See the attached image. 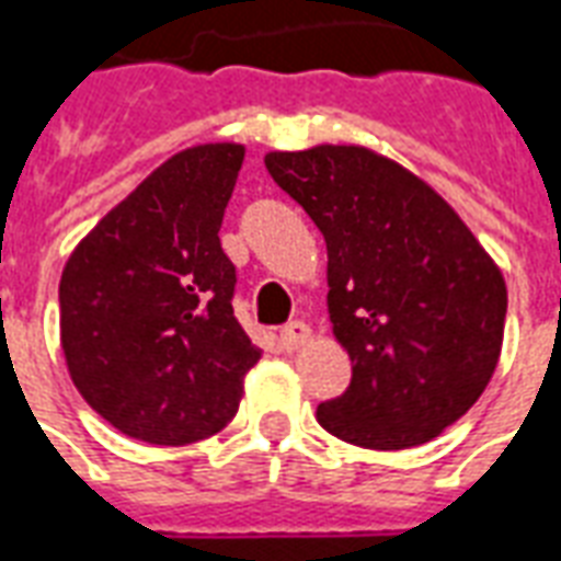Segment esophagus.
<instances>
[{
  "label": "esophagus",
  "mask_w": 561,
  "mask_h": 561,
  "mask_svg": "<svg viewBox=\"0 0 561 561\" xmlns=\"http://www.w3.org/2000/svg\"><path fill=\"white\" fill-rule=\"evenodd\" d=\"M279 339L285 351H300V347L312 342V330H309V323L291 321L288 327H282Z\"/></svg>",
  "instance_id": "1"
}]
</instances>
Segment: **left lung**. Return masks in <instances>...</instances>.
Listing matches in <instances>:
<instances>
[{
    "label": "left lung",
    "mask_w": 561,
    "mask_h": 561,
    "mask_svg": "<svg viewBox=\"0 0 561 561\" xmlns=\"http://www.w3.org/2000/svg\"><path fill=\"white\" fill-rule=\"evenodd\" d=\"M264 165L321 228L327 309L354 365L347 392L318 404L321 428L377 451L439 437L500 363V264L434 186L371 148L267 151Z\"/></svg>",
    "instance_id": "left-lung-1"
}]
</instances>
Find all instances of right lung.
<instances>
[{"mask_svg":"<svg viewBox=\"0 0 561 561\" xmlns=\"http://www.w3.org/2000/svg\"><path fill=\"white\" fill-rule=\"evenodd\" d=\"M247 148L172 153L70 252L59 282L70 380L112 428L151 446L214 437L259 344L234 318L219 226Z\"/></svg>","mask_w":561,"mask_h":561,"instance_id":"add662e5","label":"right lung"}]
</instances>
